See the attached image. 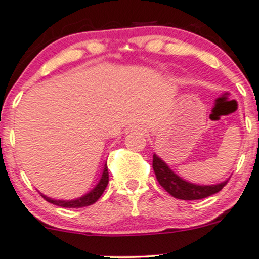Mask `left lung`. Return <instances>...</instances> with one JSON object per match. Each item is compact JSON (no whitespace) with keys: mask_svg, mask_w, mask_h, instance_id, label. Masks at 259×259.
Instances as JSON below:
<instances>
[{"mask_svg":"<svg viewBox=\"0 0 259 259\" xmlns=\"http://www.w3.org/2000/svg\"><path fill=\"white\" fill-rule=\"evenodd\" d=\"M153 169L155 173L159 184L174 198L183 200H197L209 197L211 194L221 192L224 185L228 183V179L218 184L200 185L190 183L188 180L180 178L178 174L174 173L168 164L159 158L156 154L153 155Z\"/></svg>","mask_w":259,"mask_h":259,"instance_id":"8db88e82","label":"left lung"}]
</instances>
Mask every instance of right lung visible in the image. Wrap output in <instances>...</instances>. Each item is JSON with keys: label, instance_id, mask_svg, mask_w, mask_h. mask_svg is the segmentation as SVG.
Instances as JSON below:
<instances>
[{"label": "right lung", "instance_id": "add662e5", "mask_svg": "<svg viewBox=\"0 0 259 259\" xmlns=\"http://www.w3.org/2000/svg\"><path fill=\"white\" fill-rule=\"evenodd\" d=\"M108 183H109V171H108V164L105 163V165H104V169H103V173H101V177H100V179H99L98 184H96L95 187L90 190V192H88L86 194H83L82 197L75 198V199H71V200H60V199H54V198H50V197H48V195L42 194V193H40V194L42 195L44 199L48 200L49 203H52V204L59 205V207H62V208L88 207V205L94 204V203H95L96 200L101 197V194H103L104 190H105Z\"/></svg>", "mask_w": 259, "mask_h": 259}]
</instances>
